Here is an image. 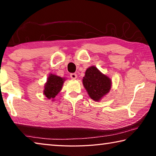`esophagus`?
Returning <instances> with one entry per match:
<instances>
[{"label":"esophagus","instance_id":"34e87169","mask_svg":"<svg viewBox=\"0 0 156 156\" xmlns=\"http://www.w3.org/2000/svg\"><path fill=\"white\" fill-rule=\"evenodd\" d=\"M70 77L72 79H73V80H76V79L77 78V75H76V73H71Z\"/></svg>","mask_w":156,"mask_h":156}]
</instances>
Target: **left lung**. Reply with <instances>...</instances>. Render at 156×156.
<instances>
[{"label":"left lung","mask_w":156,"mask_h":156,"mask_svg":"<svg viewBox=\"0 0 156 156\" xmlns=\"http://www.w3.org/2000/svg\"><path fill=\"white\" fill-rule=\"evenodd\" d=\"M83 84L87 94L94 101L99 102L109 93L112 86L111 78L95 66L87 69Z\"/></svg>","instance_id":"obj_1"}]
</instances>
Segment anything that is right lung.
<instances>
[{
	"label": "right lung",
	"mask_w": 156,
	"mask_h": 156,
	"mask_svg": "<svg viewBox=\"0 0 156 156\" xmlns=\"http://www.w3.org/2000/svg\"><path fill=\"white\" fill-rule=\"evenodd\" d=\"M65 81V78L55 74H49L47 79V82L44 84L43 94L49 100H54V98L61 91L63 83Z\"/></svg>",
	"instance_id": "1"
}]
</instances>
